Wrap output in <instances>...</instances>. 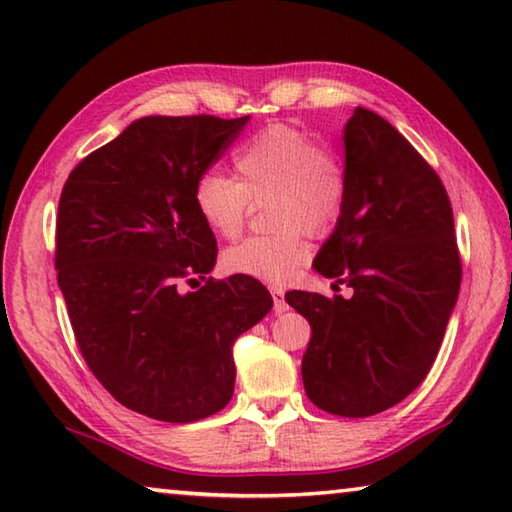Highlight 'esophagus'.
<instances>
[{
    "label": "esophagus",
    "instance_id": "obj_1",
    "mask_svg": "<svg viewBox=\"0 0 512 512\" xmlns=\"http://www.w3.org/2000/svg\"><path fill=\"white\" fill-rule=\"evenodd\" d=\"M271 296H273V311L275 314H284L289 309L287 300H284V289L282 287H271Z\"/></svg>",
    "mask_w": 512,
    "mask_h": 512
}]
</instances>
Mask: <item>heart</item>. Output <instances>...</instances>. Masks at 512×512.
<instances>
[{
  "label": "heart",
  "instance_id": "b5f03b06",
  "mask_svg": "<svg viewBox=\"0 0 512 512\" xmlns=\"http://www.w3.org/2000/svg\"><path fill=\"white\" fill-rule=\"evenodd\" d=\"M237 178L205 171L194 185V205L214 235L235 239L250 207L273 198V235L248 237L223 253L230 273L284 282L309 257L305 230L323 232L343 210L348 176L339 155L291 124H268L232 155Z\"/></svg>",
  "mask_w": 512,
  "mask_h": 512
}]
</instances>
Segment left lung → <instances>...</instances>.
I'll return each instance as SVG.
<instances>
[{
  "instance_id": "left-lung-1",
  "label": "left lung",
  "mask_w": 512,
  "mask_h": 512,
  "mask_svg": "<svg viewBox=\"0 0 512 512\" xmlns=\"http://www.w3.org/2000/svg\"><path fill=\"white\" fill-rule=\"evenodd\" d=\"M348 196L314 268L352 298L289 291L311 325L302 384L318 409L368 418L431 370L461 289L452 203L422 155L377 112L343 131Z\"/></svg>"
}]
</instances>
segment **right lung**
Returning a JSON list of instances; mask_svg holds the SVG:
<instances>
[{
	"instance_id": "add662e5",
	"label": "right lung",
	"mask_w": 512,
	"mask_h": 512,
	"mask_svg": "<svg viewBox=\"0 0 512 512\" xmlns=\"http://www.w3.org/2000/svg\"><path fill=\"white\" fill-rule=\"evenodd\" d=\"M248 119H135L60 194L56 271L76 343L101 386L153 420L221 411L235 391L232 345L273 307L246 275L180 291L216 264L194 185Z\"/></svg>"
}]
</instances>
